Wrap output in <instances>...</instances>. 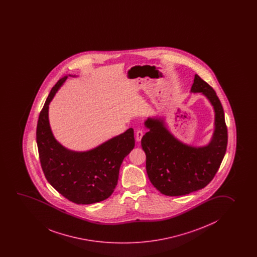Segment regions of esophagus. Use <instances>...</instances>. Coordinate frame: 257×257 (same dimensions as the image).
<instances>
[{"label": "esophagus", "instance_id": "34e87169", "mask_svg": "<svg viewBox=\"0 0 257 257\" xmlns=\"http://www.w3.org/2000/svg\"><path fill=\"white\" fill-rule=\"evenodd\" d=\"M142 137H143V132L141 130L137 131V133H136V142H141Z\"/></svg>", "mask_w": 257, "mask_h": 257}]
</instances>
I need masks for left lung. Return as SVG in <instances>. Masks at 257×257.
Here are the masks:
<instances>
[{
    "instance_id": "8db88e82",
    "label": "left lung",
    "mask_w": 257,
    "mask_h": 257,
    "mask_svg": "<svg viewBox=\"0 0 257 257\" xmlns=\"http://www.w3.org/2000/svg\"><path fill=\"white\" fill-rule=\"evenodd\" d=\"M190 93H201L214 110V131L208 144L193 146L179 141L168 128L166 116H149V132L142 139L146 170L150 182L161 194L180 196L202 189L212 180L226 152L224 113L212 87L198 75Z\"/></svg>"
}]
</instances>
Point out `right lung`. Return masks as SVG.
Segmentation results:
<instances>
[{
	"instance_id": "right-lung-1",
	"label": "right lung",
	"mask_w": 257,
	"mask_h": 257,
	"mask_svg": "<svg viewBox=\"0 0 257 257\" xmlns=\"http://www.w3.org/2000/svg\"><path fill=\"white\" fill-rule=\"evenodd\" d=\"M60 78L47 98L36 131L41 168L49 184L76 204H93L108 199L118 180L123 158L134 149V129L109 139L86 151H74L62 145L54 136L49 123V104L66 81Z\"/></svg>"
}]
</instances>
